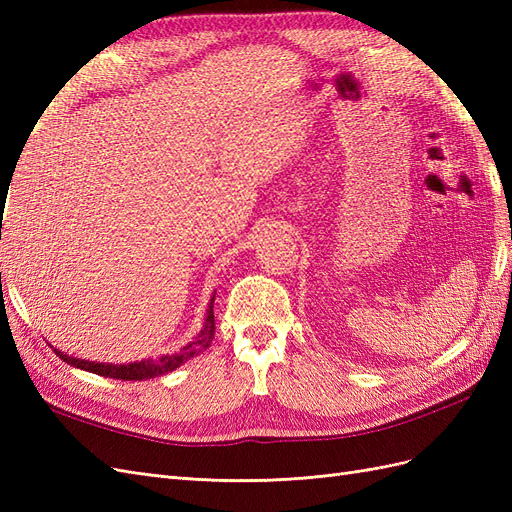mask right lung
Wrapping results in <instances>:
<instances>
[{"mask_svg": "<svg viewBox=\"0 0 512 512\" xmlns=\"http://www.w3.org/2000/svg\"><path fill=\"white\" fill-rule=\"evenodd\" d=\"M213 301H215V292L211 294V301L207 307V316L203 322V329L198 331V335L192 339L190 344H185L179 352L175 354H164L160 359H143L136 363H98V361H85V359H74V356H68L61 350L53 348L55 354L61 361H66L72 367H79L85 371H91V374H98L104 378H115V380H151L168 374V371H175L181 367L185 361L194 359L200 352H205L215 335V318H213Z\"/></svg>", "mask_w": 512, "mask_h": 512, "instance_id": "right-lung-1", "label": "right lung"}]
</instances>
